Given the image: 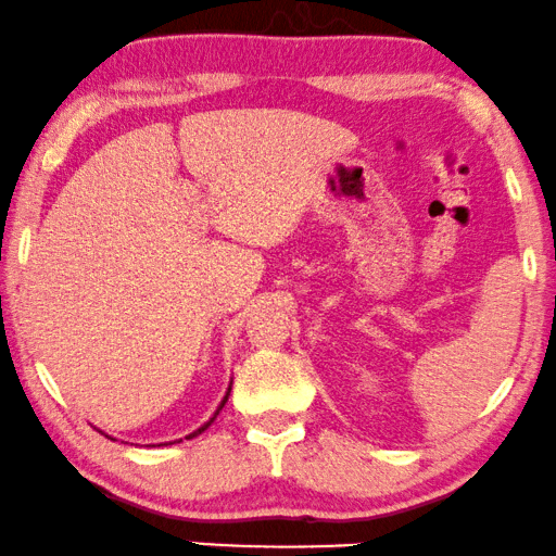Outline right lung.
I'll return each mask as SVG.
<instances>
[{
    "mask_svg": "<svg viewBox=\"0 0 556 556\" xmlns=\"http://www.w3.org/2000/svg\"><path fill=\"white\" fill-rule=\"evenodd\" d=\"M229 393H231V386H229V390H226L224 401H222V403H218V408H216V413H214V416H211V418L206 420V424H203V426L199 428V431H193L191 435H186V438H193V435H199V433H203V431H206V428H208L211 424H214V420H216V416H218V410H222V408H224V405H226V401H229ZM161 445H166V443H161Z\"/></svg>",
    "mask_w": 556,
    "mask_h": 556,
    "instance_id": "obj_1",
    "label": "right lung"
}]
</instances>
